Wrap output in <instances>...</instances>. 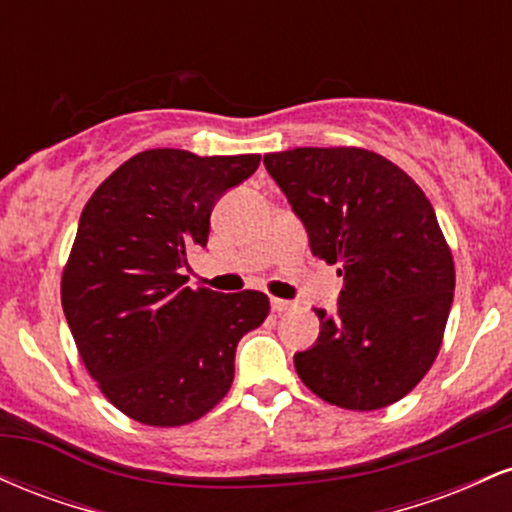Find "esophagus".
<instances>
[{"instance_id": "esophagus-1", "label": "esophagus", "mask_w": 512, "mask_h": 512, "mask_svg": "<svg viewBox=\"0 0 512 512\" xmlns=\"http://www.w3.org/2000/svg\"><path fill=\"white\" fill-rule=\"evenodd\" d=\"M291 301H281V298H272V310L274 313H286V310H291Z\"/></svg>"}]
</instances>
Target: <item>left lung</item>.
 <instances>
[{
	"label": "left lung",
	"instance_id": "8db88e82",
	"mask_svg": "<svg viewBox=\"0 0 512 512\" xmlns=\"http://www.w3.org/2000/svg\"><path fill=\"white\" fill-rule=\"evenodd\" d=\"M310 250L344 279L320 337L293 356L298 378L325 402L373 411L411 392L436 361L455 291V267L421 187L366 149L264 156Z\"/></svg>",
	"mask_w": 512,
	"mask_h": 512
}]
</instances>
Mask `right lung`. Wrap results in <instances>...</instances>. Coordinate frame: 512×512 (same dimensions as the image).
<instances>
[{"label":"right lung","instance_id":"add662e5","mask_svg":"<svg viewBox=\"0 0 512 512\" xmlns=\"http://www.w3.org/2000/svg\"><path fill=\"white\" fill-rule=\"evenodd\" d=\"M260 154L132 156L81 211L62 308L91 378L129 419L182 426L226 397L236 346L269 315L260 291H192L187 252L207 248L211 209Z\"/></svg>","mask_w":512,"mask_h":512}]
</instances>
